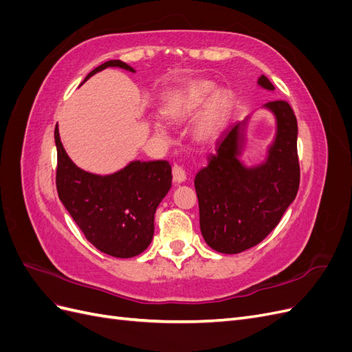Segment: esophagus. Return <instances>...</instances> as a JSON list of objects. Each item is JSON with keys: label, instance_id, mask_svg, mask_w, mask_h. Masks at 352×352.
<instances>
[{"label": "esophagus", "instance_id": "esophagus-1", "mask_svg": "<svg viewBox=\"0 0 352 352\" xmlns=\"http://www.w3.org/2000/svg\"><path fill=\"white\" fill-rule=\"evenodd\" d=\"M173 179H175V182L176 184H184L185 180H186V173H185V170L180 167V166H173Z\"/></svg>", "mask_w": 352, "mask_h": 352}]
</instances>
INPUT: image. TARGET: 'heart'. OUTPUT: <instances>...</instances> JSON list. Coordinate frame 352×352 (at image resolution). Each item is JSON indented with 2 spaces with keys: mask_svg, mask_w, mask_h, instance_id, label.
Returning <instances> with one entry per match:
<instances>
[{
  "mask_svg": "<svg viewBox=\"0 0 352 352\" xmlns=\"http://www.w3.org/2000/svg\"><path fill=\"white\" fill-rule=\"evenodd\" d=\"M214 89L216 83L212 80H190L167 104L164 109L166 117L176 123L185 122L202 108L195 122L194 133L199 142H212L221 133L232 109L230 94L226 89H217L212 94ZM155 131L160 132L162 129L155 126Z\"/></svg>",
  "mask_w": 352,
  "mask_h": 352,
  "instance_id": "heart-1",
  "label": "heart"
}]
</instances>
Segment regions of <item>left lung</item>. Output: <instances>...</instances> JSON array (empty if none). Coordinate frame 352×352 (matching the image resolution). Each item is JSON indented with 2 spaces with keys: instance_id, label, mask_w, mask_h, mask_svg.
<instances>
[{
  "instance_id": "8db88e82",
  "label": "left lung",
  "mask_w": 352,
  "mask_h": 352,
  "mask_svg": "<svg viewBox=\"0 0 352 352\" xmlns=\"http://www.w3.org/2000/svg\"><path fill=\"white\" fill-rule=\"evenodd\" d=\"M257 85L274 91L264 74ZM263 110L272 113L276 124L263 162L247 166L241 160L248 116L220 136L216 154L194 180L202 238L221 254H238L260 243L278 226L300 186L298 124L291 105L276 100Z\"/></svg>"
}]
</instances>
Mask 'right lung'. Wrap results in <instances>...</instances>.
Returning a JSON list of instances; mask_svg holds the SVG:
<instances>
[{
    "mask_svg": "<svg viewBox=\"0 0 352 352\" xmlns=\"http://www.w3.org/2000/svg\"><path fill=\"white\" fill-rule=\"evenodd\" d=\"M107 67L135 73L120 60H110L94 69L83 82ZM57 146L58 198L83 235L101 252L117 258L141 254L154 236L157 207L172 188V166L166 160H133L110 175L91 173L74 164L61 144Z\"/></svg>",
    "mask_w": 352,
    "mask_h": 352,
    "instance_id": "obj_1",
    "label": "right lung"
}]
</instances>
